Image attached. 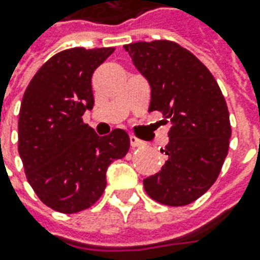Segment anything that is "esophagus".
<instances>
[{"mask_svg": "<svg viewBox=\"0 0 260 260\" xmlns=\"http://www.w3.org/2000/svg\"><path fill=\"white\" fill-rule=\"evenodd\" d=\"M130 145H132V147H140V146H143L145 143L142 140H139L135 136H130Z\"/></svg>", "mask_w": 260, "mask_h": 260, "instance_id": "1", "label": "esophagus"}]
</instances>
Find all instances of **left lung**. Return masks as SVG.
I'll return each instance as SVG.
<instances>
[{
    "label": "left lung",
    "mask_w": 260,
    "mask_h": 260,
    "mask_svg": "<svg viewBox=\"0 0 260 260\" xmlns=\"http://www.w3.org/2000/svg\"><path fill=\"white\" fill-rule=\"evenodd\" d=\"M150 85L149 111L171 123L169 143L160 152L165 165L143 179L157 203L181 207L194 203L214 184L232 136L229 110L211 72L175 42L153 40L124 46Z\"/></svg>",
    "instance_id": "obj_1"
}]
</instances>
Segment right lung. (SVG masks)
Instances as JSON below:
<instances>
[{"mask_svg": "<svg viewBox=\"0 0 260 260\" xmlns=\"http://www.w3.org/2000/svg\"><path fill=\"white\" fill-rule=\"evenodd\" d=\"M114 47H74L52 56L25 89L18 117V153L28 184L52 210L74 214L95 204L107 168L124 157L128 135L100 136L82 121L94 107L91 78Z\"/></svg>", "mask_w": 260, "mask_h": 260, "instance_id": "1", "label": "right lung"}]
</instances>
